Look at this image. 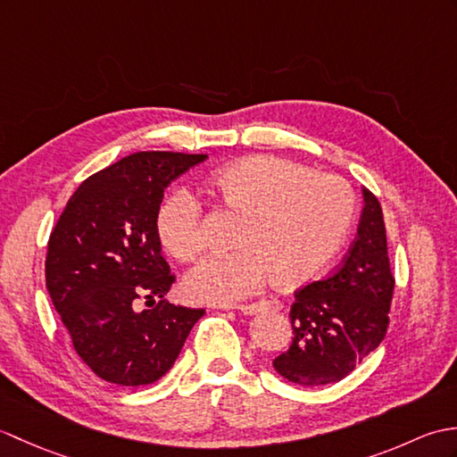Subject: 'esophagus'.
I'll return each mask as SVG.
<instances>
[{
    "mask_svg": "<svg viewBox=\"0 0 457 457\" xmlns=\"http://www.w3.org/2000/svg\"><path fill=\"white\" fill-rule=\"evenodd\" d=\"M234 308L247 316H253L259 312H265V310H280L283 304H280L278 300H259V303H253V304H237Z\"/></svg>",
    "mask_w": 457,
    "mask_h": 457,
    "instance_id": "obj_1",
    "label": "esophagus"
}]
</instances>
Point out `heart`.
<instances>
[{
    "label": "heart",
    "instance_id": "heart-1",
    "mask_svg": "<svg viewBox=\"0 0 457 457\" xmlns=\"http://www.w3.org/2000/svg\"><path fill=\"white\" fill-rule=\"evenodd\" d=\"M210 188L244 218L237 247L206 257L187 277L188 295L202 303L234 304L270 275L278 287L314 278L336 257L355 216V194L344 179L270 154L226 164L212 174ZM157 234L180 261L202 253V206L190 190H172L162 202Z\"/></svg>",
    "mask_w": 457,
    "mask_h": 457
}]
</instances>
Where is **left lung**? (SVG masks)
<instances>
[{
	"label": "left lung",
	"instance_id": "left-lung-1",
	"mask_svg": "<svg viewBox=\"0 0 457 457\" xmlns=\"http://www.w3.org/2000/svg\"><path fill=\"white\" fill-rule=\"evenodd\" d=\"M357 237L332 275L295 293L293 344L273 367L300 386L342 381L378 347L395 290L381 204L363 188Z\"/></svg>",
	"mask_w": 457,
	"mask_h": 457
}]
</instances>
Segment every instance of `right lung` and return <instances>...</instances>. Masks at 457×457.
Returning <instances> with one entry per match:
<instances>
[{
	"label": "right lung",
	"mask_w": 457,
	"mask_h": 457,
	"mask_svg": "<svg viewBox=\"0 0 457 457\" xmlns=\"http://www.w3.org/2000/svg\"><path fill=\"white\" fill-rule=\"evenodd\" d=\"M204 159L169 151L123 157L80 184L48 237V295L76 353L104 381H159L204 314L164 300L174 275L157 234L164 188ZM137 299L155 306L139 313Z\"/></svg>",
	"instance_id": "add662e5"
}]
</instances>
